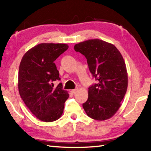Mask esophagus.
<instances>
[{"label":"esophagus","mask_w":151,"mask_h":151,"mask_svg":"<svg viewBox=\"0 0 151 151\" xmlns=\"http://www.w3.org/2000/svg\"><path fill=\"white\" fill-rule=\"evenodd\" d=\"M76 91H77V89H73V90H71V93H76Z\"/></svg>","instance_id":"34e87169"}]
</instances>
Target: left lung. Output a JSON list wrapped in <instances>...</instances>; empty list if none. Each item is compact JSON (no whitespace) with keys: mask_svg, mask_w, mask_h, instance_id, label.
Wrapping results in <instances>:
<instances>
[{"mask_svg":"<svg viewBox=\"0 0 151 151\" xmlns=\"http://www.w3.org/2000/svg\"><path fill=\"white\" fill-rule=\"evenodd\" d=\"M75 50L87 59L88 68L97 81L88 88V97L83 104L87 115L105 121L119 109L128 86L126 65L116 47L99 39L78 43Z\"/></svg>","mask_w":151,"mask_h":151,"instance_id":"left-lung-1","label":"left lung"}]
</instances>
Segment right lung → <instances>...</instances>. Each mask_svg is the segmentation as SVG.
<instances>
[{"label":"right lung","instance_id":"right-lung-1","mask_svg":"<svg viewBox=\"0 0 151 151\" xmlns=\"http://www.w3.org/2000/svg\"><path fill=\"white\" fill-rule=\"evenodd\" d=\"M68 48L66 44L41 43L28 50L20 62L18 76L20 96L30 112L42 121L59 119L69 96L62 83L56 88L52 83L60 80L55 61Z\"/></svg>","mask_w":151,"mask_h":151}]
</instances>
